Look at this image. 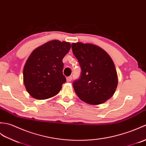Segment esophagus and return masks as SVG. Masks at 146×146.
I'll return each mask as SVG.
<instances>
[{
    "mask_svg": "<svg viewBox=\"0 0 146 146\" xmlns=\"http://www.w3.org/2000/svg\"><path fill=\"white\" fill-rule=\"evenodd\" d=\"M67 82H70L71 80H72V77H71V76H69V77H67Z\"/></svg>",
    "mask_w": 146,
    "mask_h": 146,
    "instance_id": "obj_1",
    "label": "esophagus"
}]
</instances>
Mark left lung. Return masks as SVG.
<instances>
[{
	"mask_svg": "<svg viewBox=\"0 0 146 146\" xmlns=\"http://www.w3.org/2000/svg\"><path fill=\"white\" fill-rule=\"evenodd\" d=\"M72 52L81 68L79 79L73 83L82 101L92 105L104 103L114 95L118 84L117 71L111 57L92 44H72Z\"/></svg>",
	"mask_w": 146,
	"mask_h": 146,
	"instance_id": "8db88e82",
	"label": "left lung"
}]
</instances>
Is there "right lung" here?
Listing matches in <instances>:
<instances>
[{
  "instance_id": "add662e5",
  "label": "right lung",
  "mask_w": 146,
  "mask_h": 146,
  "mask_svg": "<svg viewBox=\"0 0 146 146\" xmlns=\"http://www.w3.org/2000/svg\"><path fill=\"white\" fill-rule=\"evenodd\" d=\"M70 48L69 42L53 40L38 47L29 56L24 67L23 79L32 98L47 99L59 92L66 82L62 59Z\"/></svg>"
}]
</instances>
